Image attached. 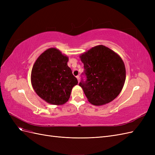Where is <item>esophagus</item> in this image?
I'll return each mask as SVG.
<instances>
[{
    "label": "esophagus",
    "mask_w": 155,
    "mask_h": 155,
    "mask_svg": "<svg viewBox=\"0 0 155 155\" xmlns=\"http://www.w3.org/2000/svg\"><path fill=\"white\" fill-rule=\"evenodd\" d=\"M76 78L78 79V83H79V81H80V78H79V76H76Z\"/></svg>",
    "instance_id": "esophagus-1"
}]
</instances>
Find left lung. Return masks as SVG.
<instances>
[{
  "mask_svg": "<svg viewBox=\"0 0 155 155\" xmlns=\"http://www.w3.org/2000/svg\"><path fill=\"white\" fill-rule=\"evenodd\" d=\"M87 80L79 83L91 104L105 105L113 101L124 87L126 70L120 56L104 45H97L79 55Z\"/></svg>",
  "mask_w": 155,
  "mask_h": 155,
  "instance_id": "8db88e82",
  "label": "left lung"
}]
</instances>
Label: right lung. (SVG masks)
Instances as JSON below:
<instances>
[{
    "label": "right lung",
    "instance_id": "obj_1",
    "mask_svg": "<svg viewBox=\"0 0 155 155\" xmlns=\"http://www.w3.org/2000/svg\"><path fill=\"white\" fill-rule=\"evenodd\" d=\"M68 61V56L57 48H50L39 56L32 67V87L41 99L50 104H64L72 88L78 85Z\"/></svg>",
    "mask_w": 155,
    "mask_h": 155
}]
</instances>
